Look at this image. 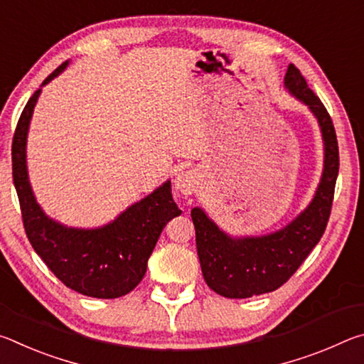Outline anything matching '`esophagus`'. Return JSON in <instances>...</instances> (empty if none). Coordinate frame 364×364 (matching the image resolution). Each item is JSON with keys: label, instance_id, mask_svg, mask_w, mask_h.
<instances>
[{"label": "esophagus", "instance_id": "esophagus-1", "mask_svg": "<svg viewBox=\"0 0 364 364\" xmlns=\"http://www.w3.org/2000/svg\"><path fill=\"white\" fill-rule=\"evenodd\" d=\"M197 186V173L194 170H181L175 178V189L181 194H193Z\"/></svg>", "mask_w": 364, "mask_h": 364}]
</instances>
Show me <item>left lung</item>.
<instances>
[{"label":"left lung","mask_w":364,"mask_h":364,"mask_svg":"<svg viewBox=\"0 0 364 364\" xmlns=\"http://www.w3.org/2000/svg\"><path fill=\"white\" fill-rule=\"evenodd\" d=\"M289 95L310 109L321 130L324 162L315 196L286 226L262 236H231L202 207L191 210L196 245L207 286L228 299H249L281 287L319 242L328 225L338 175V146L328 110L300 70L289 65L284 77Z\"/></svg>","instance_id":"obj_1"}]
</instances>
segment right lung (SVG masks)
<instances>
[{"instance_id":"1","label":"right lung","mask_w":364,"mask_h":364,"mask_svg":"<svg viewBox=\"0 0 364 364\" xmlns=\"http://www.w3.org/2000/svg\"><path fill=\"white\" fill-rule=\"evenodd\" d=\"M60 64L45 82L60 75ZM41 88L23 107L12 139V180L19 196L27 237L56 278L78 294L95 299L127 295L144 278L147 260L164 226L181 213L167 180L143 199L97 228H73L48 217L36 202L27 168V136Z\"/></svg>"}]
</instances>
